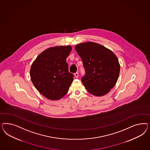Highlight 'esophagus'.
Instances as JSON below:
<instances>
[{
  "instance_id": "obj_1",
  "label": "esophagus",
  "mask_w": 150,
  "mask_h": 150,
  "mask_svg": "<svg viewBox=\"0 0 150 150\" xmlns=\"http://www.w3.org/2000/svg\"><path fill=\"white\" fill-rule=\"evenodd\" d=\"M74 75H75V76L76 78H77V77H79V73L77 72V73H75Z\"/></svg>"
}]
</instances>
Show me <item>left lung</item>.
Returning a JSON list of instances; mask_svg holds the SVG:
<instances>
[{"label": "left lung", "mask_w": 150, "mask_h": 150, "mask_svg": "<svg viewBox=\"0 0 150 150\" xmlns=\"http://www.w3.org/2000/svg\"><path fill=\"white\" fill-rule=\"evenodd\" d=\"M75 49L81 57L85 75L81 82L93 95L108 93L115 85L120 73V64L113 52L94 42L80 43Z\"/></svg>", "instance_id": "8db88e82"}]
</instances>
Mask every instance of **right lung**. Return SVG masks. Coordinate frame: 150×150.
Returning a JSON list of instances; mask_svg holds the SVG:
<instances>
[{"label":"right lung","mask_w":150,"mask_h":150,"mask_svg":"<svg viewBox=\"0 0 150 150\" xmlns=\"http://www.w3.org/2000/svg\"><path fill=\"white\" fill-rule=\"evenodd\" d=\"M72 47L57 46L44 50L32 63L30 76L41 94L50 100H60L65 95L74 80L69 71L68 57Z\"/></svg>","instance_id":"1"}]
</instances>
